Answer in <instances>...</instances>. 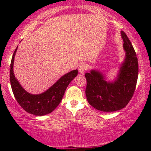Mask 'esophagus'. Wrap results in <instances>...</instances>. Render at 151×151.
<instances>
[{
  "mask_svg": "<svg viewBox=\"0 0 151 151\" xmlns=\"http://www.w3.org/2000/svg\"><path fill=\"white\" fill-rule=\"evenodd\" d=\"M86 69H87V65H86L85 63L81 64V65L79 66V67H78V71H79L80 73L82 74H84V72L86 71Z\"/></svg>",
  "mask_w": 151,
  "mask_h": 151,
  "instance_id": "34e87169",
  "label": "esophagus"
}]
</instances>
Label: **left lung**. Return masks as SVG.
<instances>
[{
    "label": "left lung",
    "instance_id": "left-lung-1",
    "mask_svg": "<svg viewBox=\"0 0 151 151\" xmlns=\"http://www.w3.org/2000/svg\"><path fill=\"white\" fill-rule=\"evenodd\" d=\"M125 59L114 82H107L100 71L91 70L85 73V90L88 102L97 110L113 112L124 108L135 92L138 78L136 53L127 34L121 32Z\"/></svg>",
    "mask_w": 151,
    "mask_h": 151
}]
</instances>
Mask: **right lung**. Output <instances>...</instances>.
Here are the masks:
<instances>
[{
  "instance_id": "right-lung-1",
  "label": "right lung",
  "mask_w": 151,
  "mask_h": 151,
  "mask_svg": "<svg viewBox=\"0 0 151 151\" xmlns=\"http://www.w3.org/2000/svg\"><path fill=\"white\" fill-rule=\"evenodd\" d=\"M14 51L10 65V83L16 101L24 111L31 114L42 116L52 112L60 103L68 85L78 75V70H73L60 78L49 89L38 95L31 94L22 87L14 74Z\"/></svg>"
}]
</instances>
